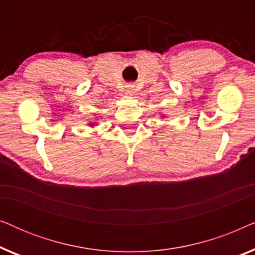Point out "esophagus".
I'll list each match as a JSON object with an SVG mask.
<instances>
[{"instance_id": "obj_1", "label": "esophagus", "mask_w": 255, "mask_h": 255, "mask_svg": "<svg viewBox=\"0 0 255 255\" xmlns=\"http://www.w3.org/2000/svg\"><path fill=\"white\" fill-rule=\"evenodd\" d=\"M127 88H128V93H133V90H134V86H132V85H130V86H128L127 87Z\"/></svg>"}]
</instances>
